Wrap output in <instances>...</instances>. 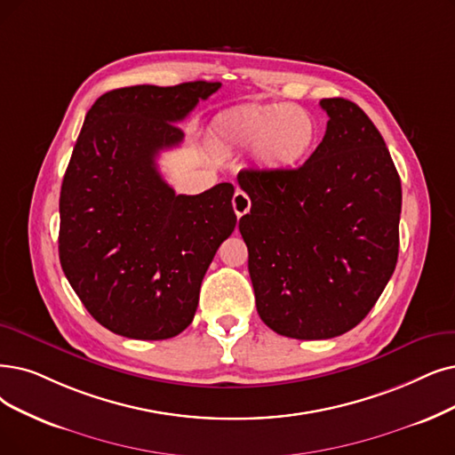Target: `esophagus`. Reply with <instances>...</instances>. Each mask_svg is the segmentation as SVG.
Returning <instances> with one entry per match:
<instances>
[{
	"label": "esophagus",
	"instance_id": "esophagus-1",
	"mask_svg": "<svg viewBox=\"0 0 455 455\" xmlns=\"http://www.w3.org/2000/svg\"><path fill=\"white\" fill-rule=\"evenodd\" d=\"M233 211H235V214H237V218H241V216H244L248 211H250V207H251V202H250V197L243 192V190H237L235 192V196H233Z\"/></svg>",
	"mask_w": 455,
	"mask_h": 455
}]
</instances>
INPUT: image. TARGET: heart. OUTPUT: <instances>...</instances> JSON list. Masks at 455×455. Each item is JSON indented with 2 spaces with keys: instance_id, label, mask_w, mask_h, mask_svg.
Here are the masks:
<instances>
[{
  "instance_id": "1",
  "label": "heart",
  "mask_w": 455,
  "mask_h": 455,
  "mask_svg": "<svg viewBox=\"0 0 455 455\" xmlns=\"http://www.w3.org/2000/svg\"><path fill=\"white\" fill-rule=\"evenodd\" d=\"M319 138L315 117L295 104L246 106L218 117L211 126V145L218 153L256 149L267 170L295 168L312 155Z\"/></svg>"
}]
</instances>
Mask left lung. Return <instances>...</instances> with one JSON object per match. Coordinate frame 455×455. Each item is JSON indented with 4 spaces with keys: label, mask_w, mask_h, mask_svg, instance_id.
<instances>
[{
    "label": "left lung",
    "mask_w": 455,
    "mask_h": 455,
    "mask_svg": "<svg viewBox=\"0 0 455 455\" xmlns=\"http://www.w3.org/2000/svg\"><path fill=\"white\" fill-rule=\"evenodd\" d=\"M295 170H243L239 220L261 321L295 339H329L364 319L397 263L402 180L371 119L345 99Z\"/></svg>",
    "instance_id": "8db88e82"
}]
</instances>
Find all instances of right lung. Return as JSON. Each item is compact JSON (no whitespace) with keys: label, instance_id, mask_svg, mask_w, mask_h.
I'll use <instances>...</instances> for the list:
<instances>
[{"label":"right lung","instance_id":"right-lung-1","mask_svg":"<svg viewBox=\"0 0 455 455\" xmlns=\"http://www.w3.org/2000/svg\"><path fill=\"white\" fill-rule=\"evenodd\" d=\"M218 82L108 91L91 106L60 196V261L108 331L168 339L192 323L214 253L237 224L233 185L175 194L156 156L177 148L183 121Z\"/></svg>","mask_w":455,"mask_h":455}]
</instances>
